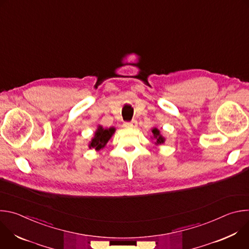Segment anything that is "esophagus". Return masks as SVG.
Segmentation results:
<instances>
[{
  "label": "esophagus",
  "instance_id": "1",
  "mask_svg": "<svg viewBox=\"0 0 249 249\" xmlns=\"http://www.w3.org/2000/svg\"><path fill=\"white\" fill-rule=\"evenodd\" d=\"M137 124H138V122H137V120H132L131 122H127V123H125L124 124V126L125 127H136L137 126Z\"/></svg>",
  "mask_w": 249,
  "mask_h": 249
}]
</instances>
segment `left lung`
Returning a JSON list of instances; mask_svg holds the SVG:
<instances>
[{
  "label": "left lung",
  "mask_w": 249,
  "mask_h": 249,
  "mask_svg": "<svg viewBox=\"0 0 249 249\" xmlns=\"http://www.w3.org/2000/svg\"><path fill=\"white\" fill-rule=\"evenodd\" d=\"M152 132H153V138L156 141L155 142L156 145H160V144L164 143L165 139H164V137H162V135L160 134V130L158 128H153Z\"/></svg>",
  "instance_id": "1"
}]
</instances>
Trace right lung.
Returning a JSON list of instances; mask_svg holds the SVG:
<instances>
[{
	"instance_id": "right-lung-1",
	"label": "right lung",
	"mask_w": 249,
	"mask_h": 249,
	"mask_svg": "<svg viewBox=\"0 0 249 249\" xmlns=\"http://www.w3.org/2000/svg\"><path fill=\"white\" fill-rule=\"evenodd\" d=\"M115 132V128L114 127H110V128H103L102 126H98L93 138L91 139V141L89 142V149H94L95 151H100L101 149H103L107 142L109 141V139L112 137V135Z\"/></svg>"
}]
</instances>
